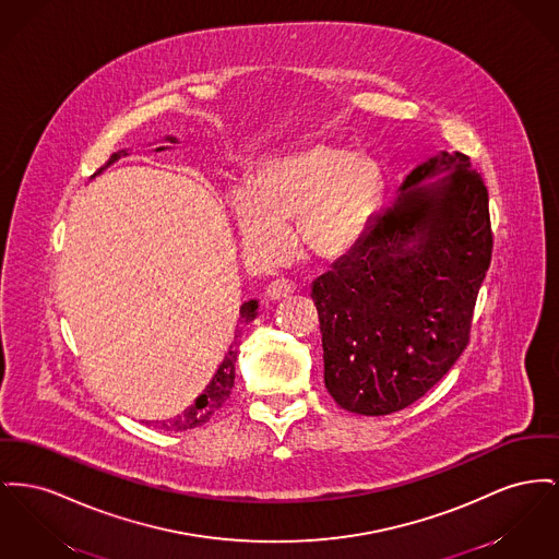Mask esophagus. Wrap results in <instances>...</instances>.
I'll list each match as a JSON object with an SVG mask.
<instances>
[{
	"label": "esophagus",
	"instance_id": "34e87169",
	"mask_svg": "<svg viewBox=\"0 0 559 559\" xmlns=\"http://www.w3.org/2000/svg\"><path fill=\"white\" fill-rule=\"evenodd\" d=\"M294 283L292 281H287V278H276V281H272L270 285H267V289H265V296L270 297V299H283V297H289L294 294Z\"/></svg>",
	"mask_w": 559,
	"mask_h": 559
}]
</instances>
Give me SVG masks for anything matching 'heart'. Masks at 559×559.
Listing matches in <instances>:
<instances>
[{
	"label": "heart",
	"mask_w": 559,
	"mask_h": 559,
	"mask_svg": "<svg viewBox=\"0 0 559 559\" xmlns=\"http://www.w3.org/2000/svg\"><path fill=\"white\" fill-rule=\"evenodd\" d=\"M382 192L384 175L373 158L314 143L260 168L247 190L231 194L230 206L245 245L262 262L287 251L294 224L304 255L335 260L365 236Z\"/></svg>",
	"instance_id": "heart-1"
}]
</instances>
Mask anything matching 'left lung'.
Listing matches in <instances>:
<instances>
[{"label": "left lung", "instance_id": "obj_1", "mask_svg": "<svg viewBox=\"0 0 559 559\" xmlns=\"http://www.w3.org/2000/svg\"><path fill=\"white\" fill-rule=\"evenodd\" d=\"M492 247L488 188L468 156L443 152L407 175L393 204L312 283L325 386L340 407L386 416L450 371L471 340Z\"/></svg>", "mask_w": 559, "mask_h": 559}]
</instances>
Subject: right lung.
<instances>
[{"instance_id":"obj_1","label":"right lung","mask_w":559,"mask_h":559,"mask_svg":"<svg viewBox=\"0 0 559 559\" xmlns=\"http://www.w3.org/2000/svg\"><path fill=\"white\" fill-rule=\"evenodd\" d=\"M168 141H175L173 136H168ZM165 150V147H158ZM120 158V154H114L109 158L107 165L116 163ZM258 314V301H245L240 306V323H249L253 321ZM238 337V335H236ZM231 348V346H230ZM234 367H236V348L228 350V355L224 357V362L219 365V369L215 371V376L211 378V382L206 384V389L198 396L197 401L179 416L170 418V420H163L160 428L165 430H186V428L200 427L206 420H211V416L226 403V399L230 396L231 386H234Z\"/></svg>"}]
</instances>
